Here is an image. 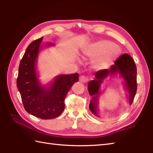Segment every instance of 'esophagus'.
I'll return each instance as SVG.
<instances>
[{"instance_id": "1", "label": "esophagus", "mask_w": 153, "mask_h": 153, "mask_svg": "<svg viewBox=\"0 0 153 153\" xmlns=\"http://www.w3.org/2000/svg\"><path fill=\"white\" fill-rule=\"evenodd\" d=\"M79 82L81 83H85L88 82V77L85 76H81L79 77Z\"/></svg>"}]
</instances>
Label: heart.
<instances>
[{
	"instance_id": "obj_1",
	"label": "heart",
	"mask_w": 153,
	"mask_h": 153,
	"mask_svg": "<svg viewBox=\"0 0 153 153\" xmlns=\"http://www.w3.org/2000/svg\"><path fill=\"white\" fill-rule=\"evenodd\" d=\"M83 53L87 57L95 58L93 61V67L97 70H101L108 67L115 59L119 51L112 42L101 41L87 48Z\"/></svg>"
}]
</instances>
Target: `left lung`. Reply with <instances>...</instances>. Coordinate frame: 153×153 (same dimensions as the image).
I'll return each mask as SVG.
<instances>
[{
  "label": "left lung",
  "mask_w": 153,
  "mask_h": 153,
  "mask_svg": "<svg viewBox=\"0 0 153 153\" xmlns=\"http://www.w3.org/2000/svg\"><path fill=\"white\" fill-rule=\"evenodd\" d=\"M119 73L125 80L126 86L129 93V102L131 105L137 92V67L132 57L128 54H123L115 61L114 65L110 69L99 70L95 74V78L88 84V90L91 96L93 98L91 101L89 108L94 114H96L97 98L99 94L100 85L102 81L108 75Z\"/></svg>",
  "instance_id": "8db88e82"
}]
</instances>
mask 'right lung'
Instances as JSON below:
<instances>
[{"instance_id":"1","label":"right lung","mask_w":153,"mask_h":153,"mask_svg":"<svg viewBox=\"0 0 153 153\" xmlns=\"http://www.w3.org/2000/svg\"><path fill=\"white\" fill-rule=\"evenodd\" d=\"M42 40L43 37L27 47L19 63L16 83L25 110L37 118L49 120L64 111L65 98L73 84L79 81V74L62 75L49 88L41 87L35 67Z\"/></svg>"}]
</instances>
